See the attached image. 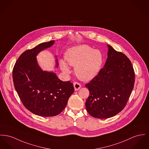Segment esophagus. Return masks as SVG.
Instances as JSON below:
<instances>
[{
    "mask_svg": "<svg viewBox=\"0 0 149 149\" xmlns=\"http://www.w3.org/2000/svg\"><path fill=\"white\" fill-rule=\"evenodd\" d=\"M74 87L75 91H78L81 88V84L78 82H74Z\"/></svg>",
    "mask_w": 149,
    "mask_h": 149,
    "instance_id": "34e87169",
    "label": "esophagus"
}]
</instances>
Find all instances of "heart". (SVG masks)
<instances>
[{
    "label": "heart",
    "mask_w": 149,
    "mask_h": 149,
    "mask_svg": "<svg viewBox=\"0 0 149 149\" xmlns=\"http://www.w3.org/2000/svg\"><path fill=\"white\" fill-rule=\"evenodd\" d=\"M66 63L75 67V73L80 80L88 81L96 77L100 71L103 63V56L99 50L93 49L86 45L72 47L65 55ZM63 72L69 73L70 70L63 61H60Z\"/></svg>",
    "instance_id": "heart-1"
}]
</instances>
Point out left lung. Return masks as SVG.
Returning <instances> with one entry per match:
<instances>
[{
    "mask_svg": "<svg viewBox=\"0 0 149 149\" xmlns=\"http://www.w3.org/2000/svg\"><path fill=\"white\" fill-rule=\"evenodd\" d=\"M108 58L104 68L85 86L90 96L86 102V110L98 118L112 117L125 107L132 91L135 74L126 56L108 45Z\"/></svg>",
    "mask_w": 149,
    "mask_h": 149,
    "instance_id": "left-lung-1",
    "label": "left lung"
}]
</instances>
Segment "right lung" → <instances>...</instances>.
<instances>
[{
	"label": "right lung",
	"instance_id": "1",
	"mask_svg": "<svg viewBox=\"0 0 149 149\" xmlns=\"http://www.w3.org/2000/svg\"><path fill=\"white\" fill-rule=\"evenodd\" d=\"M54 44L53 40L25 51L12 71L14 86L24 106L32 113L43 117L62 112L74 91L72 83L59 79L53 72L42 71L37 63V55Z\"/></svg>",
	"mask_w": 149,
	"mask_h": 149
}]
</instances>
